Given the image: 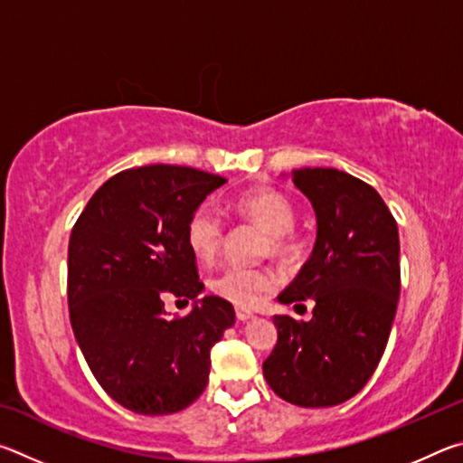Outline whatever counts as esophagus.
<instances>
[{
    "mask_svg": "<svg viewBox=\"0 0 463 463\" xmlns=\"http://www.w3.org/2000/svg\"><path fill=\"white\" fill-rule=\"evenodd\" d=\"M234 312H237V318H239V320H242V323H247V320L253 318V312H250L249 308L237 307V308H234Z\"/></svg>",
    "mask_w": 463,
    "mask_h": 463,
    "instance_id": "34e87169",
    "label": "esophagus"
}]
</instances>
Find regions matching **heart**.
Here are the masks:
<instances>
[{"label": "heart", "mask_w": 463, "mask_h": 463, "mask_svg": "<svg viewBox=\"0 0 463 463\" xmlns=\"http://www.w3.org/2000/svg\"><path fill=\"white\" fill-rule=\"evenodd\" d=\"M234 208L255 221L265 232H269L273 250H286L289 245V231H292L296 213L292 202L284 194L271 187H260L249 190L234 200ZM224 234L222 218L214 208L203 206L195 208L185 224L187 247L198 261H213L218 249H221ZM278 278L268 268H249V265H226L216 276L210 279V288L224 300L237 307L250 308L263 302L273 289H276Z\"/></svg>", "instance_id": "1"}]
</instances>
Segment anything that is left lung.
Instances as JSON below:
<instances>
[{"mask_svg":"<svg viewBox=\"0 0 463 463\" xmlns=\"http://www.w3.org/2000/svg\"><path fill=\"white\" fill-rule=\"evenodd\" d=\"M289 177L312 203L317 239L278 300L315 308L308 323L273 317L278 343L263 375L286 402L325 409L354 398L380 364L401 294V241L394 216L362 179L328 167Z\"/></svg>","mask_w":463,"mask_h":463,"instance_id":"1","label":"left lung"}]
</instances>
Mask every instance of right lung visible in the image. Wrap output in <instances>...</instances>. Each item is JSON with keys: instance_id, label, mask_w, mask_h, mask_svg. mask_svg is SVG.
<instances>
[{"instance_id": "add662e5", "label": "right lung", "mask_w": 463, "mask_h": 463, "mask_svg": "<svg viewBox=\"0 0 463 463\" xmlns=\"http://www.w3.org/2000/svg\"><path fill=\"white\" fill-rule=\"evenodd\" d=\"M226 184L206 171L148 165L109 177L91 195L69 239V317L75 341L124 409L171 414L206 388L210 349L234 325V308L203 284L187 247L195 208ZM167 293L193 300L169 319Z\"/></svg>"}]
</instances>
